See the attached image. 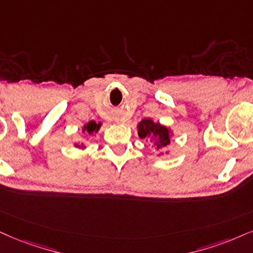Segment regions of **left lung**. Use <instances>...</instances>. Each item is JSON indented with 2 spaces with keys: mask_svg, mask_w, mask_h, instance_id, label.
I'll return each instance as SVG.
<instances>
[{
  "mask_svg": "<svg viewBox=\"0 0 253 253\" xmlns=\"http://www.w3.org/2000/svg\"><path fill=\"white\" fill-rule=\"evenodd\" d=\"M137 134L141 139L149 140L158 150L167 148L170 145V129L166 126H162L161 124L154 123L149 118H146L137 124ZM160 154H162V153H160Z\"/></svg>",
  "mask_w": 253,
  "mask_h": 253,
  "instance_id": "8db88e82",
  "label": "left lung"
}]
</instances>
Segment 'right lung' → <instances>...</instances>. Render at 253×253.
Instances as JSON below:
<instances>
[{
  "mask_svg": "<svg viewBox=\"0 0 253 253\" xmlns=\"http://www.w3.org/2000/svg\"><path fill=\"white\" fill-rule=\"evenodd\" d=\"M101 126V123H95V121H89L86 125H84V127H83V133H88L89 135H93V133H97L99 128H100ZM76 147H78V148H84V145H78V143H76L75 145Z\"/></svg>",
  "mask_w": 253,
  "mask_h": 253,
  "instance_id": "right-lung-1",
  "label": "right lung"
}]
</instances>
